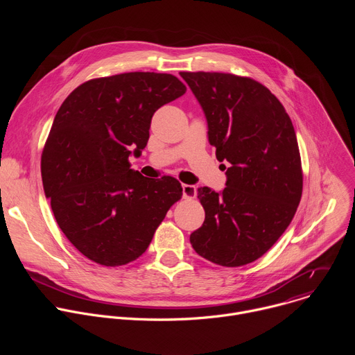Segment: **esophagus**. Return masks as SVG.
I'll return each mask as SVG.
<instances>
[{"mask_svg": "<svg viewBox=\"0 0 355 355\" xmlns=\"http://www.w3.org/2000/svg\"><path fill=\"white\" fill-rule=\"evenodd\" d=\"M182 196L185 199H193L196 196V188L189 184H182Z\"/></svg>", "mask_w": 355, "mask_h": 355, "instance_id": "esophagus-1", "label": "esophagus"}]
</instances>
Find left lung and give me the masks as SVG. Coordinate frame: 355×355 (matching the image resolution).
I'll return each instance as SVG.
<instances>
[{"label": "left lung", "instance_id": "obj_1", "mask_svg": "<svg viewBox=\"0 0 355 355\" xmlns=\"http://www.w3.org/2000/svg\"><path fill=\"white\" fill-rule=\"evenodd\" d=\"M180 76L205 112L218 160L230 163L220 193L198 188L205 220L189 241L218 266H245L275 244L300 202L303 174L292 121L278 98L250 77Z\"/></svg>", "mask_w": 355, "mask_h": 355}]
</instances>
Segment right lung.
I'll list each match as a JSON object with an SVG mask.
<instances>
[{
    "instance_id": "add662e5",
    "label": "right lung",
    "mask_w": 355,
    "mask_h": 355,
    "mask_svg": "<svg viewBox=\"0 0 355 355\" xmlns=\"http://www.w3.org/2000/svg\"><path fill=\"white\" fill-rule=\"evenodd\" d=\"M173 74L123 73L78 85L59 108L42 153V181L69 241L91 261L119 267L140 257L182 196L174 177L130 168L155 112L184 95Z\"/></svg>"
}]
</instances>
